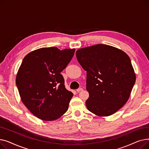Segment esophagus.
<instances>
[{"instance_id":"esophagus-1","label":"esophagus","mask_w":149,"mask_h":149,"mask_svg":"<svg viewBox=\"0 0 149 149\" xmlns=\"http://www.w3.org/2000/svg\"><path fill=\"white\" fill-rule=\"evenodd\" d=\"M83 88H79V89H77V92H80V91H83Z\"/></svg>"}]
</instances>
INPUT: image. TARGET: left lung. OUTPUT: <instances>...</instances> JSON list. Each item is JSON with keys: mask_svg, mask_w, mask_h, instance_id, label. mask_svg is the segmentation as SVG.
Here are the masks:
<instances>
[{"mask_svg": "<svg viewBox=\"0 0 149 149\" xmlns=\"http://www.w3.org/2000/svg\"><path fill=\"white\" fill-rule=\"evenodd\" d=\"M76 56L86 70V101L88 110L98 116L113 114L127 101L136 76L129 57L115 47L98 44L77 50Z\"/></svg>", "mask_w": 149, "mask_h": 149, "instance_id": "8db88e82", "label": "left lung"}]
</instances>
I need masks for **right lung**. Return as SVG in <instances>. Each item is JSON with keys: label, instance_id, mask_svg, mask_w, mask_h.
Masks as SVG:
<instances>
[{"label": "right lung", "instance_id": "right-lung-1", "mask_svg": "<svg viewBox=\"0 0 149 149\" xmlns=\"http://www.w3.org/2000/svg\"><path fill=\"white\" fill-rule=\"evenodd\" d=\"M75 50L42 48L23 59L15 83L23 103L38 118L56 120L67 111L73 93L65 88L60 73L71 60Z\"/></svg>", "mask_w": 149, "mask_h": 149}]
</instances>
